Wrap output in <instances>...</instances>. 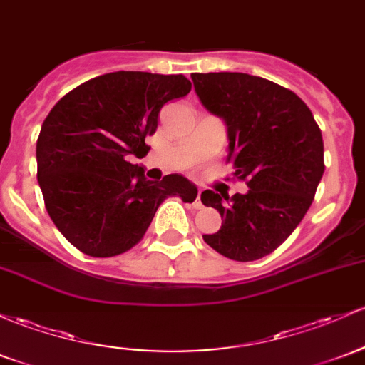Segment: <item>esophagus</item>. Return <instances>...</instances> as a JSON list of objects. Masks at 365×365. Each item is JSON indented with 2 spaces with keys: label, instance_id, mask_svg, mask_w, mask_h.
I'll use <instances>...</instances> for the list:
<instances>
[{
  "label": "esophagus",
  "instance_id": "34e87169",
  "mask_svg": "<svg viewBox=\"0 0 365 365\" xmlns=\"http://www.w3.org/2000/svg\"><path fill=\"white\" fill-rule=\"evenodd\" d=\"M194 207H195V210H201V207H202V202H201V190L197 192V197H195V201H194Z\"/></svg>",
  "mask_w": 365,
  "mask_h": 365
}]
</instances>
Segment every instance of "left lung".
<instances>
[{
    "label": "left lung",
    "instance_id": "left-lung-1",
    "mask_svg": "<svg viewBox=\"0 0 365 365\" xmlns=\"http://www.w3.org/2000/svg\"><path fill=\"white\" fill-rule=\"evenodd\" d=\"M194 90L227 126L228 161L246 180V194L204 190L201 201L222 215L202 239L235 262H253L286 241L314 201L324 173V142L298 95L242 72L192 74Z\"/></svg>",
    "mask_w": 365,
    "mask_h": 365
}]
</instances>
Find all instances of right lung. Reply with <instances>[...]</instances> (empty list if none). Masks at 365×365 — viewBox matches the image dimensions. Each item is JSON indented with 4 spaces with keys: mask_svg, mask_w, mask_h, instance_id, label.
I'll return each mask as SVG.
<instances>
[{
    "mask_svg": "<svg viewBox=\"0 0 365 365\" xmlns=\"http://www.w3.org/2000/svg\"><path fill=\"white\" fill-rule=\"evenodd\" d=\"M182 74L119 71L98 76L55 103L36 143L38 182L50 218L72 246L107 258L131 250L170 195L197 197L185 176L145 178L140 164L164 103L185 97Z\"/></svg>",
    "mask_w": 365,
    "mask_h": 365,
    "instance_id": "add662e5",
    "label": "right lung"
}]
</instances>
